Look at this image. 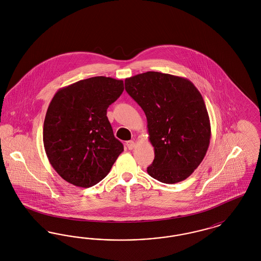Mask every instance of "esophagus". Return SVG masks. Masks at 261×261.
I'll use <instances>...</instances> for the list:
<instances>
[{
	"mask_svg": "<svg viewBox=\"0 0 261 261\" xmlns=\"http://www.w3.org/2000/svg\"><path fill=\"white\" fill-rule=\"evenodd\" d=\"M126 146H127V148H128V149H133L135 148L136 144H135V142H134V141H128V142H126Z\"/></svg>",
	"mask_w": 261,
	"mask_h": 261,
	"instance_id": "esophagus-1",
	"label": "esophagus"
}]
</instances>
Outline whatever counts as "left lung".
Instances as JSON below:
<instances>
[{"instance_id":"8db88e82","label":"left lung","mask_w":261,"mask_h":261,"mask_svg":"<svg viewBox=\"0 0 261 261\" xmlns=\"http://www.w3.org/2000/svg\"><path fill=\"white\" fill-rule=\"evenodd\" d=\"M125 90L147 117L154 160L147 169L174 184L198 168L211 142V121L199 90L187 78L148 71L125 79Z\"/></svg>"}]
</instances>
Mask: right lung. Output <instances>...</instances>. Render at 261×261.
<instances>
[{"instance_id": "obj_1", "label": "right lung", "mask_w": 261, "mask_h": 261, "mask_svg": "<svg viewBox=\"0 0 261 261\" xmlns=\"http://www.w3.org/2000/svg\"><path fill=\"white\" fill-rule=\"evenodd\" d=\"M123 90L122 80L96 76L55 94L44 121L43 142L50 165L66 182L82 188L96 185L123 151L107 116Z\"/></svg>"}]
</instances>
